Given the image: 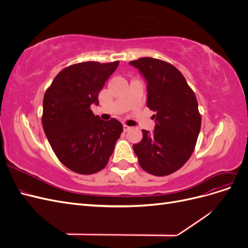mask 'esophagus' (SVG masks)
<instances>
[{"label": "esophagus", "mask_w": 248, "mask_h": 248, "mask_svg": "<svg viewBox=\"0 0 248 248\" xmlns=\"http://www.w3.org/2000/svg\"><path fill=\"white\" fill-rule=\"evenodd\" d=\"M123 129H124V131H128V130L130 129V126L124 124V125H123Z\"/></svg>", "instance_id": "esophagus-1"}]
</instances>
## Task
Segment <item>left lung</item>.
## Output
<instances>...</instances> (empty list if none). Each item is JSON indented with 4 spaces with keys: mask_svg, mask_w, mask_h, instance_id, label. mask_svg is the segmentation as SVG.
<instances>
[{
    "mask_svg": "<svg viewBox=\"0 0 248 248\" xmlns=\"http://www.w3.org/2000/svg\"><path fill=\"white\" fill-rule=\"evenodd\" d=\"M147 80V107L155 111L153 132L142 129L133 145L140 168L154 176H168L191 156L201 130L202 117L194 92L174 65L154 58L129 62Z\"/></svg>",
    "mask_w": 248,
    "mask_h": 248,
    "instance_id": "8db88e82",
    "label": "left lung"
}]
</instances>
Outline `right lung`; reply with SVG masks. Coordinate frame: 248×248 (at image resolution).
<instances>
[{
    "label": "right lung",
    "mask_w": 248,
    "mask_h": 248,
    "mask_svg": "<svg viewBox=\"0 0 248 248\" xmlns=\"http://www.w3.org/2000/svg\"><path fill=\"white\" fill-rule=\"evenodd\" d=\"M119 65L82 62L60 71L43 97L42 126L52 151L66 168L91 175L106 168L123 126L103 121L91 104H99L104 82Z\"/></svg>",
    "instance_id": "obj_1"
}]
</instances>
